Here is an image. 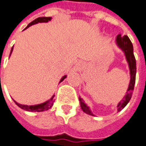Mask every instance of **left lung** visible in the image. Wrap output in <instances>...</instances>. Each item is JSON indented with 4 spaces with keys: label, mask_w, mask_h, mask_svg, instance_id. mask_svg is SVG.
<instances>
[{
    "label": "left lung",
    "mask_w": 146,
    "mask_h": 146,
    "mask_svg": "<svg viewBox=\"0 0 146 146\" xmlns=\"http://www.w3.org/2000/svg\"><path fill=\"white\" fill-rule=\"evenodd\" d=\"M116 43L119 47V48H121L123 51L124 54L126 56V59L127 61L129 69H130V76H131V80H130V84L128 86L127 94L117 104V112H119L126 107V105L129 103L130 99L132 96V93L134 90V85H135V82L136 62H135V56H134V52H133V45L127 35H124V36H121V34L117 35V38H116ZM79 100L80 103V107L84 113L89 114V115H91V116H94L91 112L90 107H88L84 104V100L80 97L79 98Z\"/></svg>",
    "instance_id": "1"
}]
</instances>
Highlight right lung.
<instances>
[{"mask_svg":"<svg viewBox=\"0 0 146 146\" xmlns=\"http://www.w3.org/2000/svg\"><path fill=\"white\" fill-rule=\"evenodd\" d=\"M51 17H39V18H37L36 19H34L33 21H32L30 24H29L28 26L26 27V29L27 28H29V27H30L31 25H35V24H38V23H47L48 21H50L51 20ZM12 51H13V48L11 49V52H12ZM10 54V56H11ZM66 78V76H64L62 77V79H61V80H60V82H62ZM55 95H53L52 98H50L49 100L48 101H46V102H44V103H42V104H37V105H31V106H28V105H24V104H19L17 103L16 101H15L14 99V102L15 103V104L17 106H19L20 108H22V109H24V110H25V111H29V112H43V111H47L53 105V103H54V98Z\"/></svg>","mask_w":146,"mask_h":146,"instance_id":"add662e5","label":"right lung"}]
</instances>
